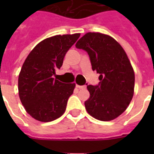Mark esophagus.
Returning a JSON list of instances; mask_svg holds the SVG:
<instances>
[{
    "mask_svg": "<svg viewBox=\"0 0 154 154\" xmlns=\"http://www.w3.org/2000/svg\"><path fill=\"white\" fill-rule=\"evenodd\" d=\"M76 87L78 88V89H85L86 88V85H76Z\"/></svg>",
    "mask_w": 154,
    "mask_h": 154,
    "instance_id": "obj_1",
    "label": "esophagus"
}]
</instances>
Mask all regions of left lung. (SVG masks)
<instances>
[{"instance_id":"obj_1","label":"left lung","mask_w":154,"mask_h":154,"mask_svg":"<svg viewBox=\"0 0 154 154\" xmlns=\"http://www.w3.org/2000/svg\"><path fill=\"white\" fill-rule=\"evenodd\" d=\"M76 47L88 53L92 69L100 74L98 85H87L90 96L85 101V109L99 121L117 118L134 93L135 75L126 53L114 38L101 32H87Z\"/></svg>"}]
</instances>
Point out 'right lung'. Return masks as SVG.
Here are the masks:
<instances>
[{
	"instance_id": "right-lung-1",
	"label": "right lung",
	"mask_w": 154,
	"mask_h": 154,
	"mask_svg": "<svg viewBox=\"0 0 154 154\" xmlns=\"http://www.w3.org/2000/svg\"><path fill=\"white\" fill-rule=\"evenodd\" d=\"M80 35H56L46 38L25 59L18 77V94L26 112L37 121L52 122L65 112L76 85H65L53 76Z\"/></svg>"
}]
</instances>
